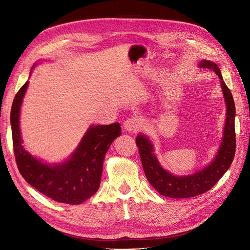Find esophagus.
<instances>
[{
    "label": "esophagus",
    "instance_id": "1",
    "mask_svg": "<svg viewBox=\"0 0 250 250\" xmlns=\"http://www.w3.org/2000/svg\"><path fill=\"white\" fill-rule=\"evenodd\" d=\"M141 120L137 117H131L127 119L124 123V127L128 131H138L141 127Z\"/></svg>",
    "mask_w": 250,
    "mask_h": 250
}]
</instances>
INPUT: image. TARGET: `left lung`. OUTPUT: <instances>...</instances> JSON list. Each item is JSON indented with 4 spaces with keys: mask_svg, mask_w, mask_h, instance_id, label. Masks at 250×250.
I'll return each instance as SVG.
<instances>
[{
    "mask_svg": "<svg viewBox=\"0 0 250 250\" xmlns=\"http://www.w3.org/2000/svg\"><path fill=\"white\" fill-rule=\"evenodd\" d=\"M199 67L212 69L218 74L221 79L225 102L227 104L224 138L215 160L208 167L195 174L177 177L161 167L153 154L151 142L145 135H138L136 137V146L148 182L162 195L171 198H188L207 192L216 185L226 171L229 169L235 156V104L232 93L224 82L217 64L210 61H201Z\"/></svg>",
    "mask_w": 250,
    "mask_h": 250,
    "instance_id": "1",
    "label": "left lung"
}]
</instances>
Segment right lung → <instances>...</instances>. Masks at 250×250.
Masks as SVG:
<instances>
[{"label":"right lung","instance_id":"obj_1","mask_svg":"<svg viewBox=\"0 0 250 250\" xmlns=\"http://www.w3.org/2000/svg\"><path fill=\"white\" fill-rule=\"evenodd\" d=\"M27 86L28 81L16 93L10 116L18 170L32 187L45 196L58 203L79 205L98 191L104 156L114 139L121 135V125L91 126L70 160L56 166L42 164L22 146L19 113Z\"/></svg>","mask_w":250,"mask_h":250}]
</instances>
